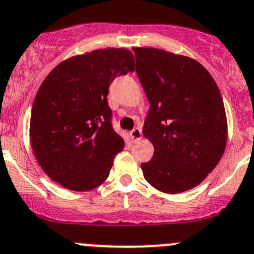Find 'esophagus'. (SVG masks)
Returning <instances> with one entry per match:
<instances>
[{"mask_svg": "<svg viewBox=\"0 0 254 254\" xmlns=\"http://www.w3.org/2000/svg\"><path fill=\"white\" fill-rule=\"evenodd\" d=\"M129 134H131V138L133 139V141H139V139L142 138V131H141V128H138V127L132 129Z\"/></svg>", "mask_w": 254, "mask_h": 254, "instance_id": "obj_1", "label": "esophagus"}]
</instances>
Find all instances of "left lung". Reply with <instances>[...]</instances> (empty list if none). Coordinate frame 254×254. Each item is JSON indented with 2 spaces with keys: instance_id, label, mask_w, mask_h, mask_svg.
<instances>
[{
  "instance_id": "1",
  "label": "left lung",
  "mask_w": 254,
  "mask_h": 254,
  "mask_svg": "<svg viewBox=\"0 0 254 254\" xmlns=\"http://www.w3.org/2000/svg\"><path fill=\"white\" fill-rule=\"evenodd\" d=\"M136 73L150 102L143 136L155 152L141 164L166 194L199 185L222 159L228 126L219 88L196 60L161 49L133 48Z\"/></svg>"
}]
</instances>
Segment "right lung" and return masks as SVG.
<instances>
[{
	"label": "right lung",
	"instance_id": "1",
	"mask_svg": "<svg viewBox=\"0 0 254 254\" xmlns=\"http://www.w3.org/2000/svg\"><path fill=\"white\" fill-rule=\"evenodd\" d=\"M133 70L131 51L108 48L69 58L49 73L32 104L30 141L51 180L73 191L107 180L125 147L107 95L116 76Z\"/></svg>",
	"mask_w": 254,
	"mask_h": 254
}]
</instances>
